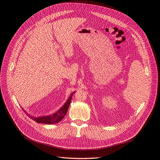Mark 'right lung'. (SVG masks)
Wrapping results in <instances>:
<instances>
[{
  "label": "right lung",
  "instance_id": "add662e5",
  "mask_svg": "<svg viewBox=\"0 0 160 160\" xmlns=\"http://www.w3.org/2000/svg\"><path fill=\"white\" fill-rule=\"evenodd\" d=\"M71 94V97L68 99V100L66 102V103L63 105V107L59 109L57 112L54 113L52 115L46 116H40V117H33V116L29 115L27 112L28 116H29V118L35 121L37 123H45V124H54L57 123L59 122H60L63 117H64L67 113V111L68 110V108L69 107V105L71 103V100L72 98V95Z\"/></svg>",
  "mask_w": 160,
  "mask_h": 160
}]
</instances>
